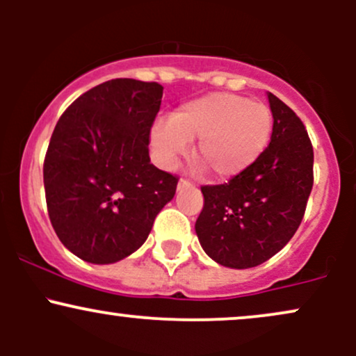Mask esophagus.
I'll return each instance as SVG.
<instances>
[{
  "label": "esophagus",
  "mask_w": 356,
  "mask_h": 356,
  "mask_svg": "<svg viewBox=\"0 0 356 356\" xmlns=\"http://www.w3.org/2000/svg\"><path fill=\"white\" fill-rule=\"evenodd\" d=\"M192 187H194V184L189 182V181H186V179H181V181H179V184H177V191L192 189Z\"/></svg>",
  "instance_id": "1"
}]
</instances>
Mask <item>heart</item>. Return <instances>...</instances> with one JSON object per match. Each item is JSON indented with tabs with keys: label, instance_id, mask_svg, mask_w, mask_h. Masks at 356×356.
I'll list each match as a JSON object with an SVG mask.
<instances>
[{
	"label": "heart",
	"instance_id": "obj_1",
	"mask_svg": "<svg viewBox=\"0 0 356 356\" xmlns=\"http://www.w3.org/2000/svg\"><path fill=\"white\" fill-rule=\"evenodd\" d=\"M273 136L268 105L234 93H209L175 108L169 122H155L150 147L162 167H174L197 140L194 159L214 181L246 174L266 152Z\"/></svg>",
	"mask_w": 356,
	"mask_h": 356
}]
</instances>
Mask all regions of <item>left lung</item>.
I'll return each instance as SVG.
<instances>
[{"instance_id":"left-lung-1","label":"left lung","mask_w":356,"mask_h":356,"mask_svg":"<svg viewBox=\"0 0 356 356\" xmlns=\"http://www.w3.org/2000/svg\"><path fill=\"white\" fill-rule=\"evenodd\" d=\"M273 136L266 152L246 174L204 186L195 234L220 266L254 268L293 238L313 187V147L303 122L268 92Z\"/></svg>"}]
</instances>
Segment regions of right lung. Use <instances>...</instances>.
<instances>
[{
  "label": "right lung",
  "instance_id": "add662e5",
  "mask_svg": "<svg viewBox=\"0 0 356 356\" xmlns=\"http://www.w3.org/2000/svg\"><path fill=\"white\" fill-rule=\"evenodd\" d=\"M164 87L115 79L80 95L60 117L43 165L48 216L68 251L92 264L136 252L177 177L150 164L149 136Z\"/></svg>",
  "mask_w": 356,
  "mask_h": 356
}]
</instances>
